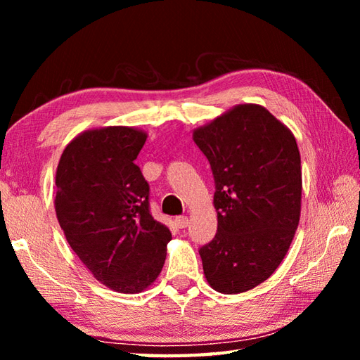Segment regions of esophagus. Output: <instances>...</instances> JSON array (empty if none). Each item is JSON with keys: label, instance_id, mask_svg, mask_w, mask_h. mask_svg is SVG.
Instances as JSON below:
<instances>
[{"label": "esophagus", "instance_id": "1", "mask_svg": "<svg viewBox=\"0 0 360 360\" xmlns=\"http://www.w3.org/2000/svg\"><path fill=\"white\" fill-rule=\"evenodd\" d=\"M174 224L179 229H186L188 226V218L187 217H178L174 219Z\"/></svg>", "mask_w": 360, "mask_h": 360}]
</instances>
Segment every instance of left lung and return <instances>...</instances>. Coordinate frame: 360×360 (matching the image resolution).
<instances>
[{"label":"left lung","mask_w":360,"mask_h":360,"mask_svg":"<svg viewBox=\"0 0 360 360\" xmlns=\"http://www.w3.org/2000/svg\"><path fill=\"white\" fill-rule=\"evenodd\" d=\"M209 159L218 232L201 248L212 289L241 294L267 280L294 240L302 162L292 131L264 106L241 103L193 129Z\"/></svg>","instance_id":"1"}]
</instances>
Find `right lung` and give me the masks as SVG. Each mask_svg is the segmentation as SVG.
Returning <instances> with one entry per match:
<instances>
[{
	"label": "right lung",
	"mask_w": 360,
	"mask_h": 360,
	"mask_svg": "<svg viewBox=\"0 0 360 360\" xmlns=\"http://www.w3.org/2000/svg\"><path fill=\"white\" fill-rule=\"evenodd\" d=\"M148 134L101 127L66 145L56 172L58 224L82 263L120 294H139L164 267L170 229L153 219L150 187L134 164Z\"/></svg>",
	"instance_id": "obj_1"
}]
</instances>
